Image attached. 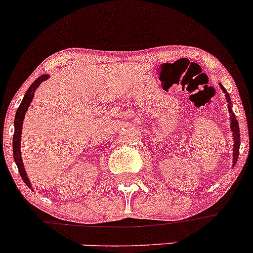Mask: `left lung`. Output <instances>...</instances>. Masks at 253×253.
Returning <instances> with one entry per match:
<instances>
[{"label":"left lung","mask_w":253,"mask_h":253,"mask_svg":"<svg viewBox=\"0 0 253 253\" xmlns=\"http://www.w3.org/2000/svg\"><path fill=\"white\" fill-rule=\"evenodd\" d=\"M220 88L222 89L223 94L226 95V100H227V102L229 103L228 113H229V118H231V129H232V132H233V140H234V144H233V165H232V167H234V165H236V163H237V161H238V156H239V147H240L239 125H238L236 115H234L233 110H232L231 98H229V95H228L227 90L223 88L221 84H220Z\"/></svg>","instance_id":"left-lung-1"}]
</instances>
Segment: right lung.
I'll return each mask as SVG.
<instances>
[{"mask_svg": "<svg viewBox=\"0 0 253 253\" xmlns=\"http://www.w3.org/2000/svg\"><path fill=\"white\" fill-rule=\"evenodd\" d=\"M50 77L48 75H42L40 77H38L32 85L28 88L27 91H26L24 100H22L21 104L19 106V108L16 110L15 114V120H14V127H15V130H14V136H13V153H14V161L17 165V169H19L20 175H21L22 179L26 183L28 188H32V184L28 179L27 173L25 171V167L24 163H22V158H21V133H22V124H24V119H25V114L27 112L28 107L33 100L34 92L38 89V86L42 84L43 81H46L47 78Z\"/></svg>", "mask_w": 253, "mask_h": 253, "instance_id": "obj_1", "label": "right lung"}]
</instances>
